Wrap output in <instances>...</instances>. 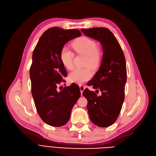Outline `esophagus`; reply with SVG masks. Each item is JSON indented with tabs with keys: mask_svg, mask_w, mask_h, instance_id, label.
Returning <instances> with one entry per match:
<instances>
[{
	"mask_svg": "<svg viewBox=\"0 0 156 156\" xmlns=\"http://www.w3.org/2000/svg\"><path fill=\"white\" fill-rule=\"evenodd\" d=\"M79 88H80V90H81V95H82L83 92L84 91V90L85 89V87H84V85H82V84H81V85H79Z\"/></svg>",
	"mask_w": 156,
	"mask_h": 156,
	"instance_id": "34e87169",
	"label": "esophagus"
}]
</instances>
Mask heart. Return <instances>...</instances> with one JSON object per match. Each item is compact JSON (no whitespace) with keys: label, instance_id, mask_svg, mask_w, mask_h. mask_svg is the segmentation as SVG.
<instances>
[{"label":"heart","instance_id":"obj_1","mask_svg":"<svg viewBox=\"0 0 156 156\" xmlns=\"http://www.w3.org/2000/svg\"><path fill=\"white\" fill-rule=\"evenodd\" d=\"M73 48L78 53L87 55L86 64L92 68H96L102 59V51L97 47L96 42L86 36H81L75 40L72 44ZM73 53L67 47L60 51V57L63 65L69 69L73 67ZM92 73L88 67L75 68L69 73V78L72 82L82 84L91 78Z\"/></svg>","mask_w":156,"mask_h":156}]
</instances>
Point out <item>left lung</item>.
<instances>
[{
	"mask_svg": "<svg viewBox=\"0 0 156 156\" xmlns=\"http://www.w3.org/2000/svg\"><path fill=\"white\" fill-rule=\"evenodd\" d=\"M81 31L86 36L100 41L103 58L100 69L88 86L102 92L98 96L86 88L83 95L88 101L89 117L93 124L106 127L111 126L119 117L124 100L127 70L125 56L114 34L107 28L95 27Z\"/></svg>",
	"mask_w": 156,
	"mask_h": 156,
	"instance_id": "left-lung-1",
	"label": "left lung"
}]
</instances>
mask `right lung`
<instances>
[{
    "instance_id": "obj_1",
    "label": "right lung",
    "mask_w": 156,
    "mask_h": 156,
    "mask_svg": "<svg viewBox=\"0 0 156 156\" xmlns=\"http://www.w3.org/2000/svg\"><path fill=\"white\" fill-rule=\"evenodd\" d=\"M77 29L52 27L41 35L33 51L30 68L31 92L38 115L45 123L60 127L68 122L74 105L81 96L77 84L58 85L67 72L60 60V51L67 42L79 37Z\"/></svg>"
}]
</instances>
